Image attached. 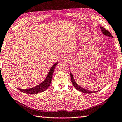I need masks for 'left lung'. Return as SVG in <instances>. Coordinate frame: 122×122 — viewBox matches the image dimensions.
<instances>
[{
    "label": "left lung",
    "instance_id": "obj_1",
    "mask_svg": "<svg viewBox=\"0 0 122 122\" xmlns=\"http://www.w3.org/2000/svg\"><path fill=\"white\" fill-rule=\"evenodd\" d=\"M100 29H101V30L102 34L103 35H105L107 37L113 38V36H112V35L110 33L109 31L107 30L106 29H105L104 27H103L102 26H100ZM71 81L72 82V84L73 86L75 87V88L77 90H78L79 91L81 92H82L86 93H95V92H96L99 91V90L98 91H92V90H87V89L82 87L80 86H79L75 81L71 72Z\"/></svg>",
    "mask_w": 122,
    "mask_h": 122
}]
</instances>
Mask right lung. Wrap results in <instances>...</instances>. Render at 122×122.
<instances>
[{
    "instance_id": "obj_1",
    "label": "right lung",
    "mask_w": 122,
    "mask_h": 122,
    "mask_svg": "<svg viewBox=\"0 0 122 122\" xmlns=\"http://www.w3.org/2000/svg\"><path fill=\"white\" fill-rule=\"evenodd\" d=\"M58 62H56V63H55L53 66H52L51 69H50L49 71L48 72V74L46 76V78L39 85H38L34 87L30 88L29 89H22L18 88V89L22 92L27 94H31V95H32V94L38 93L45 91V90H46L48 88V87L51 85L52 76H53V75L54 69L55 68L56 66L58 64Z\"/></svg>"
}]
</instances>
